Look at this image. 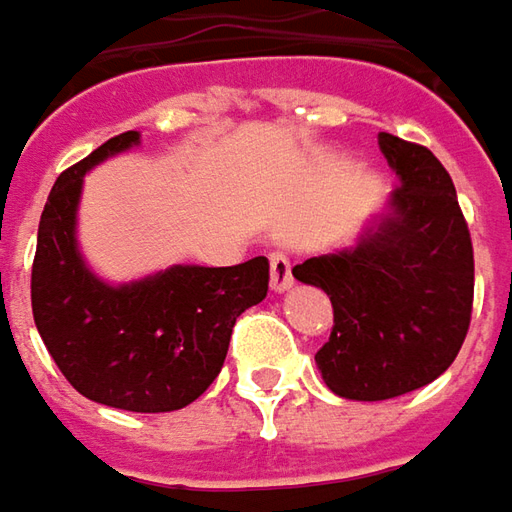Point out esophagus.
<instances>
[{
    "label": "esophagus",
    "mask_w": 512,
    "mask_h": 512,
    "mask_svg": "<svg viewBox=\"0 0 512 512\" xmlns=\"http://www.w3.org/2000/svg\"><path fill=\"white\" fill-rule=\"evenodd\" d=\"M269 266H271V291H277V294H283L288 291L291 285H294V274H291V260L285 252H274L269 257Z\"/></svg>",
    "instance_id": "34e87169"
}]
</instances>
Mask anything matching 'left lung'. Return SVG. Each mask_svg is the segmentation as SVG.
<instances>
[{
  "label": "left lung",
  "instance_id": "obj_1",
  "mask_svg": "<svg viewBox=\"0 0 512 512\" xmlns=\"http://www.w3.org/2000/svg\"><path fill=\"white\" fill-rule=\"evenodd\" d=\"M378 148L401 179L384 210L353 246L294 266L333 302L316 367L350 401H387L440 378L474 305V246L448 170L429 148L384 131Z\"/></svg>",
  "mask_w": 512,
  "mask_h": 512
}]
</instances>
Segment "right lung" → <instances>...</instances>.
I'll return each mask as SVG.
<instances>
[{
    "label": "right lung",
    "mask_w": 512,
    "mask_h": 512,
    "mask_svg": "<svg viewBox=\"0 0 512 512\" xmlns=\"http://www.w3.org/2000/svg\"><path fill=\"white\" fill-rule=\"evenodd\" d=\"M134 145L139 131L111 137L52 184L38 221L33 319L83 398L125 412H173L218 378L235 319L266 300L269 260L170 266L120 285L100 280L78 249L83 176Z\"/></svg>",
    "instance_id": "obj_1"
}]
</instances>
